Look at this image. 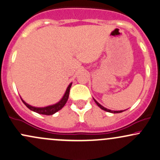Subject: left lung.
I'll return each instance as SVG.
<instances>
[{"mask_svg":"<svg viewBox=\"0 0 160 160\" xmlns=\"http://www.w3.org/2000/svg\"><path fill=\"white\" fill-rule=\"evenodd\" d=\"M94 101L95 102V103H96V104L98 106L99 108H101V109H102V110H104V111H108V112H110V113H121V112H122V111H111V110H109V109H107V108H105L104 107H103V106H102L100 104L98 103V102H97L94 99Z\"/></svg>","mask_w":160,"mask_h":160,"instance_id":"left-lung-1","label":"left lung"}]
</instances>
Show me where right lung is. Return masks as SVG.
I'll return each mask as SVG.
<instances>
[{
    "instance_id": "right-lung-1",
    "label": "right lung",
    "mask_w": 160,
    "mask_h": 160,
    "mask_svg": "<svg viewBox=\"0 0 160 160\" xmlns=\"http://www.w3.org/2000/svg\"><path fill=\"white\" fill-rule=\"evenodd\" d=\"M71 85H72V83H70V85L68 86V87L67 90H66L65 95H64L63 98H62V100L60 101L59 102H58L57 104H53V105L48 106V107H45V108H34V107H32V106L29 105V104H28L27 103H25L23 100L22 101L23 103L26 105V107L28 108H29V109L32 110L33 111L36 112V113H40V114L52 115L53 113H56L57 111H59V110H61L62 108L65 106L66 102H67L68 99L70 89H71Z\"/></svg>"
}]
</instances>
